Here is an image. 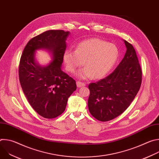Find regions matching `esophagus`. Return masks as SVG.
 I'll return each mask as SVG.
<instances>
[{
	"mask_svg": "<svg viewBox=\"0 0 159 159\" xmlns=\"http://www.w3.org/2000/svg\"><path fill=\"white\" fill-rule=\"evenodd\" d=\"M76 84H77V87H83V86H85V84L84 83L81 82H80V81H77V82H76Z\"/></svg>",
	"mask_w": 159,
	"mask_h": 159,
	"instance_id": "1",
	"label": "esophagus"
}]
</instances>
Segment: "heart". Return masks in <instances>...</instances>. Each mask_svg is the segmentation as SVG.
I'll list each match as a JSON object with an SVG mask.
<instances>
[{"mask_svg": "<svg viewBox=\"0 0 159 159\" xmlns=\"http://www.w3.org/2000/svg\"><path fill=\"white\" fill-rule=\"evenodd\" d=\"M118 50L115 44L99 38H90L80 42L75 50H66L63 55L66 69L74 73L79 70L77 77L82 79L104 77L115 65L118 58Z\"/></svg>", "mask_w": 159, "mask_h": 159, "instance_id": "b5f03b06", "label": "heart"}]
</instances>
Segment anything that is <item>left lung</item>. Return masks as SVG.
<instances>
[{
	"mask_svg": "<svg viewBox=\"0 0 159 159\" xmlns=\"http://www.w3.org/2000/svg\"><path fill=\"white\" fill-rule=\"evenodd\" d=\"M123 41L126 51L115 71L89 85V112L101 121L113 120L122 114L140 88L142 73L138 57L132 44Z\"/></svg>",
	"mask_w": 159,
	"mask_h": 159,
	"instance_id": "8db88e82",
	"label": "left lung"
}]
</instances>
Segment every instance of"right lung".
<instances>
[{
	"label": "right lung",
	"instance_id": "right-lung-1",
	"mask_svg": "<svg viewBox=\"0 0 159 159\" xmlns=\"http://www.w3.org/2000/svg\"><path fill=\"white\" fill-rule=\"evenodd\" d=\"M69 31L49 30L29 41L20 57L19 77L22 90L34 111L52 119L64 112L68 99L77 89L74 79L62 71L63 55ZM47 50L52 60L41 66L35 59L37 50Z\"/></svg>",
	"mask_w": 159,
	"mask_h": 159
}]
</instances>
